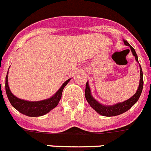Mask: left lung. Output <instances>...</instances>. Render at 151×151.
<instances>
[{
	"label": "left lung",
	"mask_w": 151,
	"mask_h": 151,
	"mask_svg": "<svg viewBox=\"0 0 151 151\" xmlns=\"http://www.w3.org/2000/svg\"><path fill=\"white\" fill-rule=\"evenodd\" d=\"M124 43L126 46H128L131 48L132 54L135 57L136 61L138 63V58H137V53L135 52L134 49L131 46V45L127 42V40H124ZM143 86H144V78H143V72L142 69L140 65V82H139V86L137 88L136 93L130 98L129 99H127L126 101H123V102H119L117 103L115 105H101L99 101H97L92 97V95L91 94V90L89 88V85L88 82H86V91H85V96L90 105V106L93 109H95L99 114H101L102 116H106V117H111V116H116L119 115L121 114H123L127 110H129L131 107L134 105L135 103L137 102V100L139 99L140 96V94L142 92L143 89Z\"/></svg>",
	"instance_id": "1"
}]
</instances>
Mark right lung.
I'll use <instances>...</instances> for the list:
<instances>
[{
	"mask_svg": "<svg viewBox=\"0 0 151 151\" xmlns=\"http://www.w3.org/2000/svg\"><path fill=\"white\" fill-rule=\"evenodd\" d=\"M7 74H8V72L7 73L6 80H5V90H6V93H7L9 101L11 102V105L14 109H16L19 112L29 117H39V116L44 115L50 112L55 107L57 106L59 101L61 99L63 88H65V86L68 84V82L71 79L69 78L65 81L62 85L60 89L56 91V94L50 99L38 101H29L18 99L15 95H13L9 88Z\"/></svg>",
	"mask_w": 151,
	"mask_h": 151,
	"instance_id": "add662e5",
	"label": "right lung"
}]
</instances>
